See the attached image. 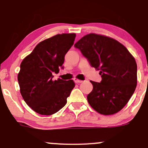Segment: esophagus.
I'll return each instance as SVG.
<instances>
[{
  "label": "esophagus",
  "mask_w": 148,
  "mask_h": 148,
  "mask_svg": "<svg viewBox=\"0 0 148 148\" xmlns=\"http://www.w3.org/2000/svg\"><path fill=\"white\" fill-rule=\"evenodd\" d=\"M74 81H75V83H76V84H80V83L83 82L82 80H80V79H74Z\"/></svg>",
  "instance_id": "1"
}]
</instances>
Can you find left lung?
Segmentation results:
<instances>
[{"label": "left lung", "instance_id": "left-lung-1", "mask_svg": "<svg viewBox=\"0 0 148 148\" xmlns=\"http://www.w3.org/2000/svg\"><path fill=\"white\" fill-rule=\"evenodd\" d=\"M99 70L100 83L90 81L92 90L89 104L102 115L118 113L127 104L137 85V64L127 49L118 41L102 35L90 33L74 45Z\"/></svg>", "mask_w": 148, "mask_h": 148}]
</instances>
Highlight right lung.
Segmentation results:
<instances>
[{"mask_svg": "<svg viewBox=\"0 0 148 148\" xmlns=\"http://www.w3.org/2000/svg\"><path fill=\"white\" fill-rule=\"evenodd\" d=\"M75 37V33L58 34L40 42L22 60L17 76L20 92L39 114L50 115L60 111L75 86L73 80L53 81L52 75L59 72Z\"/></svg>", "mask_w": 148, "mask_h": 148, "instance_id": "add662e5", "label": "right lung"}]
</instances>
